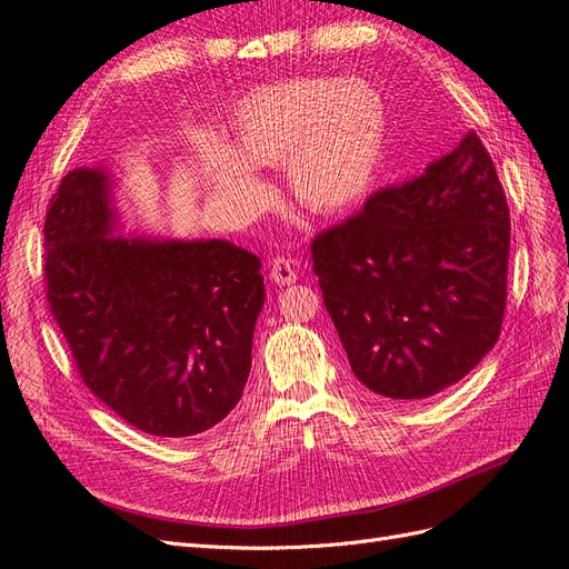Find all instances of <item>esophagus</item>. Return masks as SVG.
Returning <instances> with one entry per match:
<instances>
[{
    "mask_svg": "<svg viewBox=\"0 0 569 569\" xmlns=\"http://www.w3.org/2000/svg\"><path fill=\"white\" fill-rule=\"evenodd\" d=\"M269 279L279 286H290L298 281V271L296 264L290 262L288 257H273L271 267H269Z\"/></svg>",
    "mask_w": 569,
    "mask_h": 569,
    "instance_id": "esophagus-1",
    "label": "esophagus"
}]
</instances>
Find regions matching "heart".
I'll return each mask as SVG.
<instances>
[{
  "mask_svg": "<svg viewBox=\"0 0 569 569\" xmlns=\"http://www.w3.org/2000/svg\"><path fill=\"white\" fill-rule=\"evenodd\" d=\"M231 150L202 144L207 186L229 209L250 212L267 186L250 167H281L293 200L312 214L360 204L381 167L386 107L362 78L298 76L257 88L231 117Z\"/></svg>",
  "mask_w": 569,
  "mask_h": 569,
  "instance_id": "obj_1",
  "label": "heart"
}]
</instances>
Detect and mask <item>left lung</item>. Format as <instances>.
Returning a JSON list of instances; mask_svg holds the SVG:
<instances>
[{"label": "left lung", "instance_id": "1", "mask_svg": "<svg viewBox=\"0 0 569 569\" xmlns=\"http://www.w3.org/2000/svg\"><path fill=\"white\" fill-rule=\"evenodd\" d=\"M510 209L477 133L312 240L352 375L396 400L458 383L500 333Z\"/></svg>", "mask_w": 569, "mask_h": 569}]
</instances>
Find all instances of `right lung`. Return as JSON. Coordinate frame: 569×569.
Instances as JSON below:
<instances>
[{
  "label": "right lung",
  "mask_w": 569,
  "mask_h": 569,
  "mask_svg": "<svg viewBox=\"0 0 569 569\" xmlns=\"http://www.w3.org/2000/svg\"><path fill=\"white\" fill-rule=\"evenodd\" d=\"M111 231L109 176H63L44 219V281L80 379L144 433L212 429L248 383L262 262L226 240Z\"/></svg>",
  "instance_id": "add662e5"
}]
</instances>
